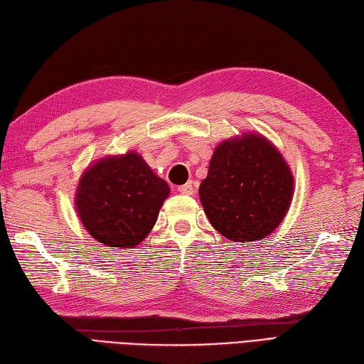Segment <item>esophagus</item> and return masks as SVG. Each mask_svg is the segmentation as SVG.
I'll return each instance as SVG.
<instances>
[{
	"label": "esophagus",
	"instance_id": "34e87169",
	"mask_svg": "<svg viewBox=\"0 0 364 364\" xmlns=\"http://www.w3.org/2000/svg\"><path fill=\"white\" fill-rule=\"evenodd\" d=\"M179 191L182 193V195H193V193H195V187H193L191 182H187L185 185H181Z\"/></svg>",
	"mask_w": 364,
	"mask_h": 364
}]
</instances>
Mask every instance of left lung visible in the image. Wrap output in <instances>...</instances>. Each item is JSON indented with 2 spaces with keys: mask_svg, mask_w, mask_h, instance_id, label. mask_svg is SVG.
Wrapping results in <instances>:
<instances>
[{
  "mask_svg": "<svg viewBox=\"0 0 364 364\" xmlns=\"http://www.w3.org/2000/svg\"><path fill=\"white\" fill-rule=\"evenodd\" d=\"M293 193V171L282 152L264 135L249 131L215 148L199 199L223 237L245 243L279 228Z\"/></svg>",
  "mask_w": 364,
  "mask_h": 364,
  "instance_id": "1",
  "label": "left lung"
}]
</instances>
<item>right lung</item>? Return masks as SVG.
<instances>
[{
	"label": "right lung",
	"instance_id": "1",
	"mask_svg": "<svg viewBox=\"0 0 364 364\" xmlns=\"http://www.w3.org/2000/svg\"><path fill=\"white\" fill-rule=\"evenodd\" d=\"M169 196L168 183L135 151L95 160L80 174L75 208L98 243L132 249L148 237Z\"/></svg>",
	"mask_w": 364,
	"mask_h": 364
}]
</instances>
